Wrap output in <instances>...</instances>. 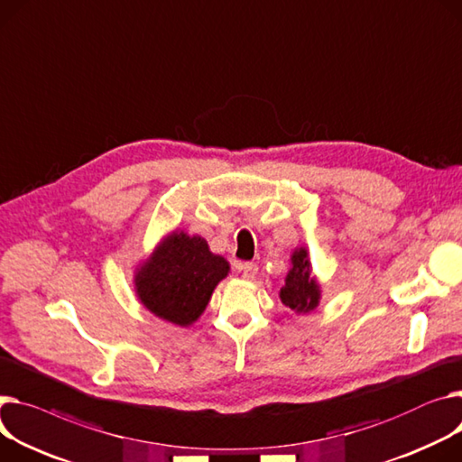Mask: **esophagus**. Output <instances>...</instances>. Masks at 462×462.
I'll return each instance as SVG.
<instances>
[{
    "label": "esophagus",
    "instance_id": "esophagus-1",
    "mask_svg": "<svg viewBox=\"0 0 462 462\" xmlns=\"http://www.w3.org/2000/svg\"><path fill=\"white\" fill-rule=\"evenodd\" d=\"M241 273H243L245 279H247V281H253L254 276L258 274V265H256V263H253V262L243 263V265H241Z\"/></svg>",
    "mask_w": 462,
    "mask_h": 462
}]
</instances>
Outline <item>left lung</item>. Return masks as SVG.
<instances>
[{
  "label": "left lung",
  "instance_id": "1",
  "mask_svg": "<svg viewBox=\"0 0 462 462\" xmlns=\"http://www.w3.org/2000/svg\"><path fill=\"white\" fill-rule=\"evenodd\" d=\"M321 293V284L318 276L312 273L309 249L300 245V247L291 251L290 271L284 279V286L279 291V297L284 306H288L295 314L304 316L318 310Z\"/></svg>",
  "mask_w": 462,
  "mask_h": 462
}]
</instances>
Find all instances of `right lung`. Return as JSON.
<instances>
[{
  "label": "right lung",
  "instance_id": "right-lung-1",
  "mask_svg": "<svg viewBox=\"0 0 462 462\" xmlns=\"http://www.w3.org/2000/svg\"><path fill=\"white\" fill-rule=\"evenodd\" d=\"M228 273L226 258L211 253L204 237L176 228L135 267L134 290L150 314L189 327L204 314L213 290Z\"/></svg>",
  "mask_w": 462,
  "mask_h": 462
}]
</instances>
